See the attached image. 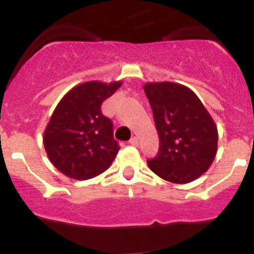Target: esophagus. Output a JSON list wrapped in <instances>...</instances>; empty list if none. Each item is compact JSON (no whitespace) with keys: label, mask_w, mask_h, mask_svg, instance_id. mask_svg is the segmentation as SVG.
Returning a JSON list of instances; mask_svg holds the SVG:
<instances>
[{"label":"esophagus","mask_w":254,"mask_h":254,"mask_svg":"<svg viewBox=\"0 0 254 254\" xmlns=\"http://www.w3.org/2000/svg\"><path fill=\"white\" fill-rule=\"evenodd\" d=\"M129 143H131L132 146H137L138 145V138H137V137H132V138L129 139Z\"/></svg>","instance_id":"esophagus-1"}]
</instances>
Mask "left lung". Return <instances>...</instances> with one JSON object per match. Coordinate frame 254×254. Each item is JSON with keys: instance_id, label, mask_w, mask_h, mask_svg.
<instances>
[{"instance_id": "left-lung-1", "label": "left lung", "mask_w": 254, "mask_h": 254, "mask_svg": "<svg viewBox=\"0 0 254 254\" xmlns=\"http://www.w3.org/2000/svg\"><path fill=\"white\" fill-rule=\"evenodd\" d=\"M151 104L160 150L147 165L164 180L188 184L208 171L218 151V128L190 88L173 81L143 85Z\"/></svg>"}]
</instances>
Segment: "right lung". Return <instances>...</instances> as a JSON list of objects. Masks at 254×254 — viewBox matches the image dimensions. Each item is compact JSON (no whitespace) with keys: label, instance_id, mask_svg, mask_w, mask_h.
Masks as SVG:
<instances>
[{"label":"right lung","instance_id":"1","mask_svg":"<svg viewBox=\"0 0 254 254\" xmlns=\"http://www.w3.org/2000/svg\"><path fill=\"white\" fill-rule=\"evenodd\" d=\"M122 81L90 80L71 88L60 99L44 131L49 160L60 173L74 180L101 175L120 151L113 125L101 106Z\"/></svg>","mask_w":254,"mask_h":254}]
</instances>
